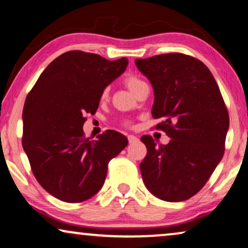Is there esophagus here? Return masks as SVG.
<instances>
[{"label": "esophagus", "instance_id": "obj_1", "mask_svg": "<svg viewBox=\"0 0 248 248\" xmlns=\"http://www.w3.org/2000/svg\"><path fill=\"white\" fill-rule=\"evenodd\" d=\"M127 140H128V142H130V143H135V142L139 141V139L137 137H134V135H128Z\"/></svg>", "mask_w": 248, "mask_h": 248}]
</instances>
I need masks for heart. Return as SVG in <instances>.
I'll return each mask as SVG.
<instances>
[{
  "label": "heart",
  "instance_id": "obj_1",
  "mask_svg": "<svg viewBox=\"0 0 248 248\" xmlns=\"http://www.w3.org/2000/svg\"><path fill=\"white\" fill-rule=\"evenodd\" d=\"M124 83H125V86L128 88V90H130L132 93H134V91L137 90L138 88H140L142 84H144L143 81H142L141 79H139V78L135 77V76H127L124 79ZM107 96H108V89H105L103 93H101L100 99L105 100L107 98Z\"/></svg>",
  "mask_w": 248,
  "mask_h": 248
}]
</instances>
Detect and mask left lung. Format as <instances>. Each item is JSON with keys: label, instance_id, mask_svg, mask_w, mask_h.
Segmentation results:
<instances>
[{"label": "left lung", "instance_id": "1", "mask_svg": "<svg viewBox=\"0 0 248 248\" xmlns=\"http://www.w3.org/2000/svg\"><path fill=\"white\" fill-rule=\"evenodd\" d=\"M155 93V128L170 138L157 145L150 135L141 141L147 155L140 164L144 185L167 202L195 195L223 157L229 115L212 73L204 63L181 53L137 59Z\"/></svg>", "mask_w": 248, "mask_h": 248}]
</instances>
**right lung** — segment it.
Returning a JSON list of instances; mask_svg holds the SVG:
<instances>
[{
	"label": "right lung",
	"instance_id": "right-lung-1",
	"mask_svg": "<svg viewBox=\"0 0 248 248\" xmlns=\"http://www.w3.org/2000/svg\"><path fill=\"white\" fill-rule=\"evenodd\" d=\"M127 64L125 57L108 61L71 50L44 70L26 98L23 150L37 182L61 201L83 202L97 194L108 162L128 143L113 130L90 141L82 128L84 116L96 113L101 93Z\"/></svg>",
	"mask_w": 248,
	"mask_h": 248
}]
</instances>
